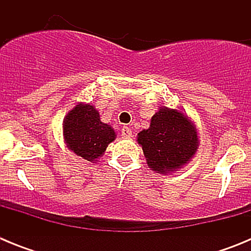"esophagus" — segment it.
Here are the masks:
<instances>
[{"label":"esophagus","mask_w":251,"mask_h":251,"mask_svg":"<svg viewBox=\"0 0 251 251\" xmlns=\"http://www.w3.org/2000/svg\"><path fill=\"white\" fill-rule=\"evenodd\" d=\"M122 137H123V138H130V137H132V130H130V128H122Z\"/></svg>","instance_id":"obj_1"}]
</instances>
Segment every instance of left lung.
Here are the masks:
<instances>
[{
    "label": "left lung",
    "mask_w": 251,
    "mask_h": 251,
    "mask_svg": "<svg viewBox=\"0 0 251 251\" xmlns=\"http://www.w3.org/2000/svg\"><path fill=\"white\" fill-rule=\"evenodd\" d=\"M137 142L143 150L148 167L163 175L179 171L187 165L200 143L191 118L167 106H159L151 119L150 128L138 133Z\"/></svg>",
    "instance_id": "1"
}]
</instances>
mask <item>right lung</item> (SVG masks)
<instances>
[{"mask_svg": "<svg viewBox=\"0 0 251 251\" xmlns=\"http://www.w3.org/2000/svg\"><path fill=\"white\" fill-rule=\"evenodd\" d=\"M63 137L69 151L86 161L97 162L117 134L110 124L100 121L94 105L77 103L64 118Z\"/></svg>", "mask_w": 251, "mask_h": 251, "instance_id": "obj_1", "label": "right lung"}]
</instances>
